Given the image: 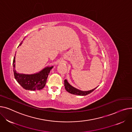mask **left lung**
Listing matches in <instances>:
<instances>
[{"label": "left lung", "mask_w": 132, "mask_h": 132, "mask_svg": "<svg viewBox=\"0 0 132 132\" xmlns=\"http://www.w3.org/2000/svg\"><path fill=\"white\" fill-rule=\"evenodd\" d=\"M64 85L65 86V90L68 92L69 93L74 95H80V96H85L89 94H90V93H92V92H93L97 87L93 89L92 90H88V91H82V90H80L78 89H77L75 87H73V86H72L70 84L67 79H65L64 81Z\"/></svg>", "instance_id": "8db88e82"}]
</instances>
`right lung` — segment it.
Masks as SVG:
<instances>
[{"mask_svg": "<svg viewBox=\"0 0 132 132\" xmlns=\"http://www.w3.org/2000/svg\"><path fill=\"white\" fill-rule=\"evenodd\" d=\"M24 39H23V40ZM21 44L19 46L21 45ZM15 56H14L13 62V71L15 78L18 82L23 88L27 90H36L43 89L45 86L48 76L53 66L46 67L40 72L34 74L27 75L19 73L16 72L15 69Z\"/></svg>", "mask_w": 132, "mask_h": 132, "instance_id": "right-lung-1", "label": "right lung"}]
</instances>
